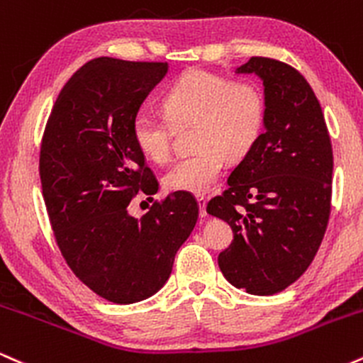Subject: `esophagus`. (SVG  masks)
I'll return each instance as SVG.
<instances>
[{
    "mask_svg": "<svg viewBox=\"0 0 363 363\" xmlns=\"http://www.w3.org/2000/svg\"><path fill=\"white\" fill-rule=\"evenodd\" d=\"M196 201H198V205H199V215H201V218H205V216L208 215L206 213V198L203 194H198L196 196Z\"/></svg>",
    "mask_w": 363,
    "mask_h": 363,
    "instance_id": "1",
    "label": "esophagus"
}]
</instances>
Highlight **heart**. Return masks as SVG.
Masks as SVG:
<instances>
[{"label":"heart","mask_w":363,"mask_h":363,"mask_svg":"<svg viewBox=\"0 0 363 363\" xmlns=\"http://www.w3.org/2000/svg\"><path fill=\"white\" fill-rule=\"evenodd\" d=\"M165 116L138 111L131 121V140L148 160L167 162L174 128H193L194 150L179 158L164 176V186L182 193H205L222 176L227 158L240 160L261 140L266 97L257 83L232 80L191 69L162 95Z\"/></svg>","instance_id":"b5f03b06"}]
</instances>
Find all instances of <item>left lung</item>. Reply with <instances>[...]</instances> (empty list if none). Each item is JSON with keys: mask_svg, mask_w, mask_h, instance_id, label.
Instances as JSON below:
<instances>
[{"mask_svg": "<svg viewBox=\"0 0 363 363\" xmlns=\"http://www.w3.org/2000/svg\"><path fill=\"white\" fill-rule=\"evenodd\" d=\"M237 73L261 77L266 129L206 211L234 232L218 256L223 277L247 294L273 295L302 277L323 242L333 148L318 97L294 66L254 56Z\"/></svg>", "mask_w": 363, "mask_h": 363, "instance_id": "8db88e82", "label": "left lung"}]
</instances>
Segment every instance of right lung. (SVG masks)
<instances>
[{"label": "right lung", "mask_w": 363, "mask_h": 363, "mask_svg": "<svg viewBox=\"0 0 363 363\" xmlns=\"http://www.w3.org/2000/svg\"><path fill=\"white\" fill-rule=\"evenodd\" d=\"M165 73L167 62L89 61L62 86L40 143V184L57 247L78 280L114 303L160 290L198 222V201L182 191L141 218L129 215L138 193L158 191L131 140V121Z\"/></svg>", "instance_id": "1"}]
</instances>
